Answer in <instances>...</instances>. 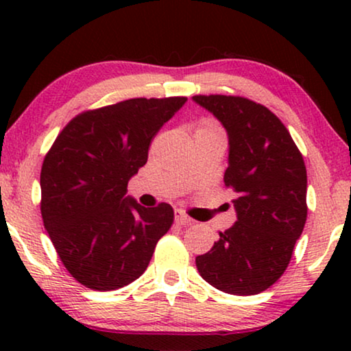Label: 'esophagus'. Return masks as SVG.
Masks as SVG:
<instances>
[{"mask_svg": "<svg viewBox=\"0 0 351 351\" xmlns=\"http://www.w3.org/2000/svg\"><path fill=\"white\" fill-rule=\"evenodd\" d=\"M176 222L179 225H193L195 220L190 219L189 215L182 213V210H176Z\"/></svg>", "mask_w": 351, "mask_h": 351, "instance_id": "1", "label": "esophagus"}]
</instances>
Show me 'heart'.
Returning a JSON list of instances; mask_svg holds the SVG:
<instances>
[{
	"instance_id": "b5f03b06",
	"label": "heart",
	"mask_w": 351,
	"mask_h": 351,
	"mask_svg": "<svg viewBox=\"0 0 351 351\" xmlns=\"http://www.w3.org/2000/svg\"><path fill=\"white\" fill-rule=\"evenodd\" d=\"M198 131L201 132H215V134H222V131H220V128L217 126V124L214 123H209V121H204L201 126L198 128ZM196 131V132H198Z\"/></svg>"
}]
</instances>
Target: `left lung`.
<instances>
[{"label": "left lung", "mask_w": 351, "mask_h": 351, "mask_svg": "<svg viewBox=\"0 0 351 351\" xmlns=\"http://www.w3.org/2000/svg\"><path fill=\"white\" fill-rule=\"evenodd\" d=\"M228 136L225 185L237 222L196 257L215 289L254 295L280 280L306 220V169L291 134L267 107L234 95H195Z\"/></svg>", "instance_id": "1"}]
</instances>
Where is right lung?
Wrapping results in <instances>:
<instances>
[{
	"label": "right lung",
	"mask_w": 351,
	"mask_h": 351,
	"mask_svg": "<svg viewBox=\"0 0 351 351\" xmlns=\"http://www.w3.org/2000/svg\"><path fill=\"white\" fill-rule=\"evenodd\" d=\"M186 97L129 99L75 117L41 167V215L62 263L94 291H114L147 270L174 222L161 203L143 208L128 182L147 162L148 147Z\"/></svg>",
	"instance_id": "right-lung-1"
}]
</instances>
